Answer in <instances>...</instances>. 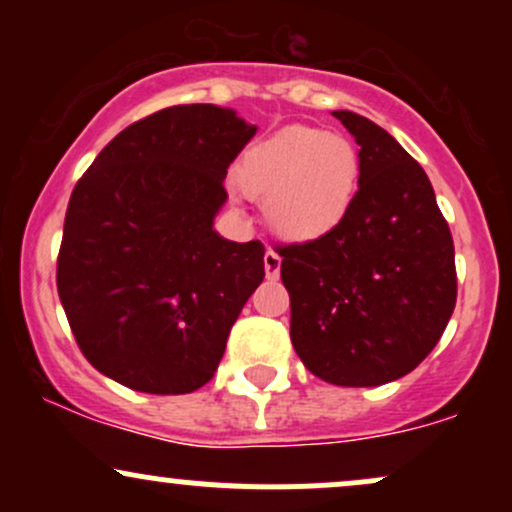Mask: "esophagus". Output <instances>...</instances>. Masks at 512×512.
Segmentation results:
<instances>
[{
	"label": "esophagus",
	"instance_id": "esophagus-1",
	"mask_svg": "<svg viewBox=\"0 0 512 512\" xmlns=\"http://www.w3.org/2000/svg\"><path fill=\"white\" fill-rule=\"evenodd\" d=\"M264 272H267V279H279V272H281V257L276 255L274 250H267L264 252Z\"/></svg>",
	"mask_w": 512,
	"mask_h": 512
}]
</instances>
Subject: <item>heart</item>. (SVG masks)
<instances>
[{
    "label": "heart",
    "mask_w": 512,
    "mask_h": 512,
    "mask_svg": "<svg viewBox=\"0 0 512 512\" xmlns=\"http://www.w3.org/2000/svg\"><path fill=\"white\" fill-rule=\"evenodd\" d=\"M245 195L267 197L264 216L286 240L322 238L354 202L358 151L342 134L286 127L255 144L238 166Z\"/></svg>",
    "instance_id": "heart-1"
}]
</instances>
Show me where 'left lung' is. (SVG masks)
Masks as SVG:
<instances>
[{
  "label": "left lung",
  "instance_id": "1",
  "mask_svg": "<svg viewBox=\"0 0 512 512\" xmlns=\"http://www.w3.org/2000/svg\"><path fill=\"white\" fill-rule=\"evenodd\" d=\"M358 190L330 233L281 245L291 342L303 366L342 387L402 378L431 354L457 301L455 245L424 168L349 110Z\"/></svg>",
  "mask_w": 512,
  "mask_h": 512
}]
</instances>
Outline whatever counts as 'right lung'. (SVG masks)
I'll return each mask as SVG.
<instances>
[{
    "label": "right lung",
    "mask_w": 512,
    "mask_h": 512,
    "mask_svg": "<svg viewBox=\"0 0 512 512\" xmlns=\"http://www.w3.org/2000/svg\"><path fill=\"white\" fill-rule=\"evenodd\" d=\"M255 132L233 110L173 105L122 129L76 182L57 293L81 354L115 383L187 395L214 378L264 279L260 240L211 228Z\"/></svg>",
    "instance_id": "obj_1"
}]
</instances>
